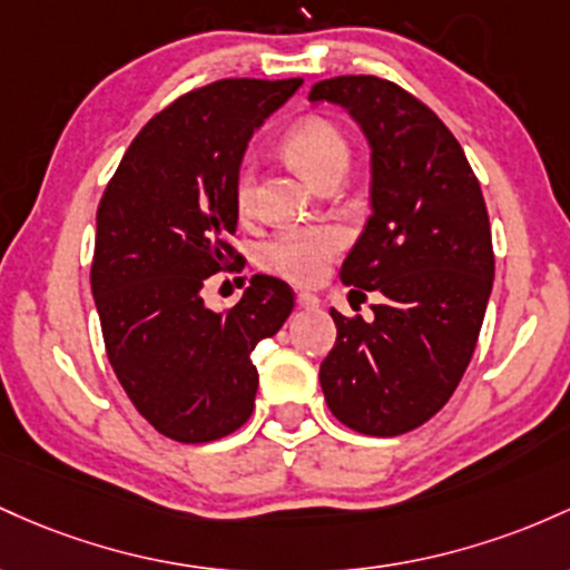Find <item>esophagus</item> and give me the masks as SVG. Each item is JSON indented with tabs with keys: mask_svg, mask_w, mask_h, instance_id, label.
<instances>
[{
	"mask_svg": "<svg viewBox=\"0 0 570 570\" xmlns=\"http://www.w3.org/2000/svg\"><path fill=\"white\" fill-rule=\"evenodd\" d=\"M296 304L302 306V309H315V306H320V298L309 291H298L296 293Z\"/></svg>",
	"mask_w": 570,
	"mask_h": 570,
	"instance_id": "esophagus-1",
	"label": "esophagus"
}]
</instances>
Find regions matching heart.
<instances>
[{"label":"heart","instance_id":"1","mask_svg":"<svg viewBox=\"0 0 570 570\" xmlns=\"http://www.w3.org/2000/svg\"><path fill=\"white\" fill-rule=\"evenodd\" d=\"M285 147L312 180L323 185L344 175L350 166V142L336 124L325 118H304L285 137ZM234 204L242 217H253L258 207V180L250 161L239 164L234 175ZM344 236L334 226L279 228L261 245L258 264L277 277L296 285H312L328 272V264L342 253Z\"/></svg>","mask_w":570,"mask_h":570}]
</instances>
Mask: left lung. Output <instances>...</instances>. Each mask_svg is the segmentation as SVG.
Masks as SVG:
<instances>
[{"instance_id": "8db88e82", "label": "left lung", "mask_w": 570, "mask_h": 570, "mask_svg": "<svg viewBox=\"0 0 570 570\" xmlns=\"http://www.w3.org/2000/svg\"><path fill=\"white\" fill-rule=\"evenodd\" d=\"M309 99L347 107L368 137L374 213L338 277L382 296L368 323L331 309L320 385L338 423L401 436L450 401L476 350L495 277L488 207L455 134L399 82L342 75Z\"/></svg>"}]
</instances>
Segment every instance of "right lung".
<instances>
[{
  "mask_svg": "<svg viewBox=\"0 0 570 570\" xmlns=\"http://www.w3.org/2000/svg\"><path fill=\"white\" fill-rule=\"evenodd\" d=\"M302 82L228 78L183 94L147 120L101 194L91 291L105 350L134 409L166 439L204 444L247 423L253 350L296 302L266 274L226 312L207 309L202 293L217 272L245 268L228 242L234 175L255 126Z\"/></svg>",
  "mask_w": 570,
  "mask_h": 570,
  "instance_id": "right-lung-1",
  "label": "right lung"
}]
</instances>
